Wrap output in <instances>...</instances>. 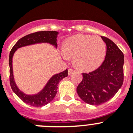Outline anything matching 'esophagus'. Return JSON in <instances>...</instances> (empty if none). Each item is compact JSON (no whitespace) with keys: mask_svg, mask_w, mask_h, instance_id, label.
<instances>
[{"mask_svg":"<svg viewBox=\"0 0 133 133\" xmlns=\"http://www.w3.org/2000/svg\"><path fill=\"white\" fill-rule=\"evenodd\" d=\"M74 69H70V68H69V69H68V75H70L73 72H74Z\"/></svg>","mask_w":133,"mask_h":133,"instance_id":"34e87169","label":"esophagus"}]
</instances>
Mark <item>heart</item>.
I'll return each instance as SVG.
<instances>
[{
	"label": "heart",
	"instance_id": "b5f03b06",
	"mask_svg": "<svg viewBox=\"0 0 133 133\" xmlns=\"http://www.w3.org/2000/svg\"><path fill=\"white\" fill-rule=\"evenodd\" d=\"M63 52L65 57L74 58V64L77 68L91 70L102 63L106 47L101 37L78 34L65 42Z\"/></svg>",
	"mask_w": 133,
	"mask_h": 133
}]
</instances>
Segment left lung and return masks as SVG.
Here are the masks:
<instances>
[{
    "mask_svg": "<svg viewBox=\"0 0 133 133\" xmlns=\"http://www.w3.org/2000/svg\"><path fill=\"white\" fill-rule=\"evenodd\" d=\"M106 44L105 60L97 69L83 73V79L77 87L79 97L86 103L99 105L113 97L123 83L124 55L109 38L101 36Z\"/></svg>",
    "mask_w": 133,
    "mask_h": 133,
    "instance_id": "1",
    "label": "left lung"
}]
</instances>
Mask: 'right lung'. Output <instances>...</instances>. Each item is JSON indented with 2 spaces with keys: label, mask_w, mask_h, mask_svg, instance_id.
<instances>
[{
  "label": "right lung",
  "mask_w": 133,
  "mask_h": 133,
  "mask_svg": "<svg viewBox=\"0 0 133 133\" xmlns=\"http://www.w3.org/2000/svg\"><path fill=\"white\" fill-rule=\"evenodd\" d=\"M58 32L56 31H40L32 33L20 38L12 48L9 56V67H10V84L14 93L25 103L40 107L47 105L54 99L58 92V85L59 81L68 76V69L55 74L49 79L45 87L39 93L35 95H27L19 89L14 79L12 69V58L14 52L18 48L29 46L38 43H49L57 48V36Z\"/></svg>",
  "instance_id": "obj_1"
}]
</instances>
